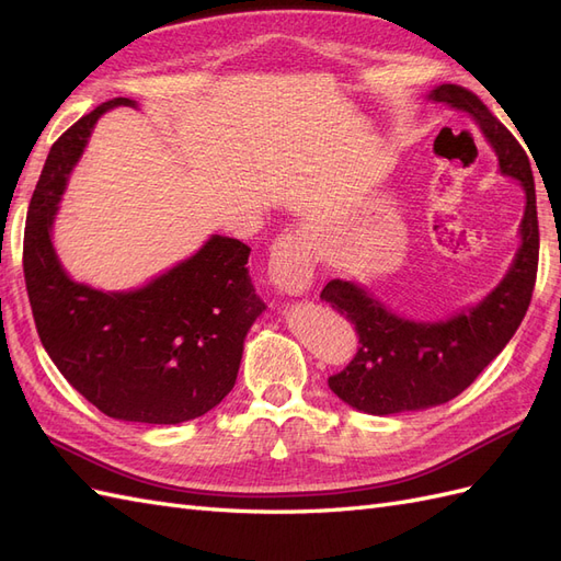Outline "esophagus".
Here are the masks:
<instances>
[{
  "label": "esophagus",
  "instance_id": "esophagus-1",
  "mask_svg": "<svg viewBox=\"0 0 561 561\" xmlns=\"http://www.w3.org/2000/svg\"><path fill=\"white\" fill-rule=\"evenodd\" d=\"M313 239L309 231H287L271 248L268 280L285 295H304L313 283Z\"/></svg>",
  "mask_w": 561,
  "mask_h": 561
}]
</instances>
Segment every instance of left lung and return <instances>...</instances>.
I'll use <instances>...</instances> for the list:
<instances>
[{
    "label": "left lung",
    "mask_w": 561,
    "mask_h": 561,
    "mask_svg": "<svg viewBox=\"0 0 561 561\" xmlns=\"http://www.w3.org/2000/svg\"><path fill=\"white\" fill-rule=\"evenodd\" d=\"M431 98L468 112L496 149L501 171L522 182L526 208L519 225L517 257L478 307L439 322H412L386 311L363 287L330 280L320 299L348 318L360 339L353 360L328 379L346 404L367 414H398L443 404L466 390L511 342L529 309L538 271V213L534 175L526 151L472 91L443 83Z\"/></svg>",
    "instance_id": "obj_1"
}]
</instances>
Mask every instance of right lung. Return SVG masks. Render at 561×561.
<instances>
[{"instance_id":"1","label":"right lung","mask_w":561,"mask_h":561,"mask_svg":"<svg viewBox=\"0 0 561 561\" xmlns=\"http://www.w3.org/2000/svg\"><path fill=\"white\" fill-rule=\"evenodd\" d=\"M116 105L135 100H107L50 147L27 210L25 285L46 353L83 398L112 419L171 426L225 400L266 307L245 266L250 248L227 236L133 293H100L65 274L50 225L95 122Z\"/></svg>"}]
</instances>
